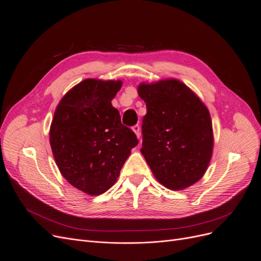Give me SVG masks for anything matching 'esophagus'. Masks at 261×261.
<instances>
[{
    "mask_svg": "<svg viewBox=\"0 0 261 261\" xmlns=\"http://www.w3.org/2000/svg\"><path fill=\"white\" fill-rule=\"evenodd\" d=\"M132 130L134 131V133L137 134L138 139H140V138H141V127H140V125H139V124L133 125V127H132Z\"/></svg>",
    "mask_w": 261,
    "mask_h": 261,
    "instance_id": "1",
    "label": "esophagus"
}]
</instances>
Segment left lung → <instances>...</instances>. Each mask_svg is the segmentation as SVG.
<instances>
[{
  "instance_id": "1",
  "label": "left lung",
  "mask_w": 261,
  "mask_h": 261,
  "mask_svg": "<svg viewBox=\"0 0 261 261\" xmlns=\"http://www.w3.org/2000/svg\"><path fill=\"white\" fill-rule=\"evenodd\" d=\"M147 114L142 124L141 152L153 176L171 190L194 185L213 153V128L206 106L178 80L138 87Z\"/></svg>"
}]
</instances>
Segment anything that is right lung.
Listing matches in <instances>:
<instances>
[{
    "label": "right lung",
    "instance_id": "add662e5",
    "mask_svg": "<svg viewBox=\"0 0 261 261\" xmlns=\"http://www.w3.org/2000/svg\"><path fill=\"white\" fill-rule=\"evenodd\" d=\"M121 85V81L81 82L65 93L51 121L49 142L59 171L90 196L102 195L115 184L139 143L111 103Z\"/></svg>",
    "mask_w": 261,
    "mask_h": 261
}]
</instances>
